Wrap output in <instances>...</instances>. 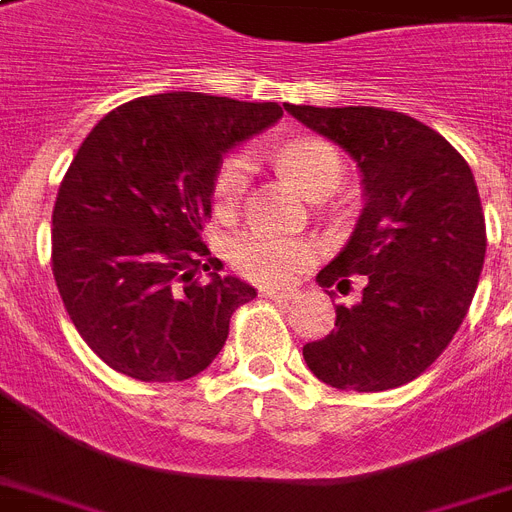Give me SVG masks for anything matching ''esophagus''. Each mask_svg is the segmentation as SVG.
<instances>
[{
  "label": "esophagus",
  "instance_id": "1",
  "mask_svg": "<svg viewBox=\"0 0 512 512\" xmlns=\"http://www.w3.org/2000/svg\"><path fill=\"white\" fill-rule=\"evenodd\" d=\"M263 297L273 300V303H292L295 300V292H263Z\"/></svg>",
  "mask_w": 512,
  "mask_h": 512
}]
</instances>
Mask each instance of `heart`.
I'll return each mask as SVG.
<instances>
[{
    "label": "heart",
    "instance_id": "obj_1",
    "mask_svg": "<svg viewBox=\"0 0 512 512\" xmlns=\"http://www.w3.org/2000/svg\"><path fill=\"white\" fill-rule=\"evenodd\" d=\"M281 172L295 183L303 196L319 191H335L342 177V159L335 146L324 140H295L279 148L276 154ZM252 177V159L247 154L228 156L212 183V199L217 212H233L239 207ZM225 257L233 271L244 279L263 284V287H281L311 263V244L300 239H284L263 228H247L233 233L225 241Z\"/></svg>",
    "mask_w": 512,
    "mask_h": 512
}]
</instances>
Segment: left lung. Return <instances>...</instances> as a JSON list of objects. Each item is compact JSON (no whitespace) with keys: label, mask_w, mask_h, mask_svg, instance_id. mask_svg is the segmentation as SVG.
Masks as SVG:
<instances>
[{"label":"left lung","mask_w":512,"mask_h":512,"mask_svg":"<svg viewBox=\"0 0 512 512\" xmlns=\"http://www.w3.org/2000/svg\"><path fill=\"white\" fill-rule=\"evenodd\" d=\"M284 108L356 162L366 199L316 276L324 289L345 292L350 276L366 287L356 305H337V329L303 345L305 364L337 390L406 385L444 353L476 295L486 223L473 172L449 140L398 111Z\"/></svg>","instance_id":"left-lung-1"}]
</instances>
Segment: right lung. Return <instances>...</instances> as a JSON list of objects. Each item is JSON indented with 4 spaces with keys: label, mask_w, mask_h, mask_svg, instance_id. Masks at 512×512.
Returning a JSON list of instances; mask_svg holds the SVG:
<instances>
[{
    "label": "right lung",
    "mask_w": 512,
    "mask_h": 512,
    "mask_svg": "<svg viewBox=\"0 0 512 512\" xmlns=\"http://www.w3.org/2000/svg\"><path fill=\"white\" fill-rule=\"evenodd\" d=\"M281 116L279 103L164 92L114 108L84 138L52 209V273L76 332L111 369L180 382L223 350L257 289L201 260V223L225 151Z\"/></svg>",
    "instance_id": "right-lung-1"
}]
</instances>
